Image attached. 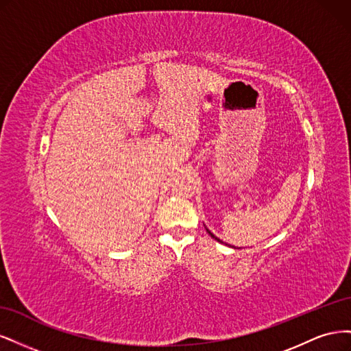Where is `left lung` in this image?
Segmentation results:
<instances>
[{
	"label": "left lung",
	"instance_id": "left-lung-1",
	"mask_svg": "<svg viewBox=\"0 0 351 351\" xmlns=\"http://www.w3.org/2000/svg\"><path fill=\"white\" fill-rule=\"evenodd\" d=\"M205 228H206V231H208V234H209V236H210L212 239H215L217 241H219V243H222V244H227V243H224V241H222V240H219V239H218V237H217V236L214 234V232H210V230H209V228H208L206 226H205Z\"/></svg>",
	"mask_w": 351,
	"mask_h": 351
}]
</instances>
